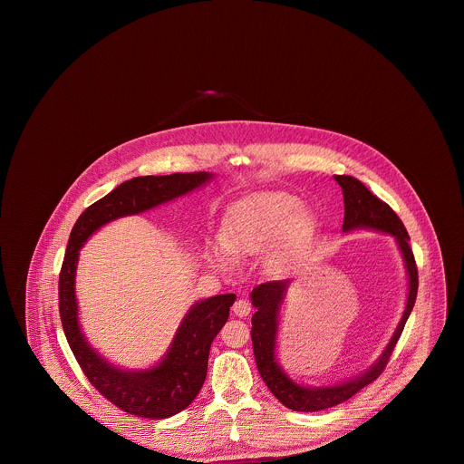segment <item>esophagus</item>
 I'll list each match as a JSON object with an SVG mask.
<instances>
[{"label": "esophagus", "instance_id": "1", "mask_svg": "<svg viewBox=\"0 0 464 464\" xmlns=\"http://www.w3.org/2000/svg\"><path fill=\"white\" fill-rule=\"evenodd\" d=\"M250 311H252V306H250V303L245 301V299H238V301L233 304V313H235L237 316H240V318L248 316Z\"/></svg>", "mask_w": 464, "mask_h": 464}]
</instances>
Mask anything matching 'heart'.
I'll return each mask as SVG.
<instances>
[{"label": "heart", "instance_id": "obj_1", "mask_svg": "<svg viewBox=\"0 0 464 464\" xmlns=\"http://www.w3.org/2000/svg\"><path fill=\"white\" fill-rule=\"evenodd\" d=\"M299 205L297 197L284 191H265L242 199L229 214L222 231V246H216L214 256L219 263H227L229 254L256 256L282 236L271 252V263L284 265L309 242L316 227L311 210Z\"/></svg>", "mask_w": 464, "mask_h": 464}]
</instances>
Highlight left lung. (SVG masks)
Masks as SVG:
<instances>
[{
  "label": "left lung",
  "instance_id": "1",
  "mask_svg": "<svg viewBox=\"0 0 464 464\" xmlns=\"http://www.w3.org/2000/svg\"><path fill=\"white\" fill-rule=\"evenodd\" d=\"M335 182L343 189L344 198V221L343 233H352L356 229H372L395 238L398 250L401 254L405 273H407V301L393 332L390 343L379 354L374 363L353 375L346 381H339L335 384L325 386H308L292 379L278 362V329H280V309L285 301L288 287L292 280L282 282H267L254 288L250 294L252 306L256 313L252 316V346L254 356L269 392L278 398L285 407L299 412H316L324 409H331L353 397L362 388L375 381L384 371L398 337L405 327V322L414 308L418 295V267L414 261V254L411 250V238L405 226L398 219L392 207L374 197L358 179L350 176H334Z\"/></svg>",
  "mask_w": 464,
  "mask_h": 464
}]
</instances>
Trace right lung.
Returning <instances> with one entry per match:
<instances>
[{"mask_svg":"<svg viewBox=\"0 0 464 464\" xmlns=\"http://www.w3.org/2000/svg\"><path fill=\"white\" fill-rule=\"evenodd\" d=\"M210 172L135 177L95 201L74 224L59 276V311L67 343L90 382L121 411L148 420H165L184 411L199 393L214 337L227 322L235 294H219L195 303L184 314L163 358L148 369H123L111 363L87 339L80 325L76 269L80 250L93 233L110 222L139 216L199 189Z\"/></svg>","mask_w":464,"mask_h":464,"instance_id":"obj_1","label":"right lung"}]
</instances>
